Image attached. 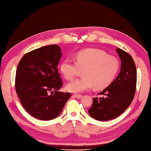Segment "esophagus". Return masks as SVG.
<instances>
[{
	"label": "esophagus",
	"mask_w": 151,
	"mask_h": 151,
	"mask_svg": "<svg viewBox=\"0 0 151 151\" xmlns=\"http://www.w3.org/2000/svg\"><path fill=\"white\" fill-rule=\"evenodd\" d=\"M73 96H74L77 99H81L82 98V95H77V94H74Z\"/></svg>",
	"instance_id": "obj_1"
}]
</instances>
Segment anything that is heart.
<instances>
[{
	"instance_id": "b5f03b06",
	"label": "heart",
	"mask_w": 151,
	"mask_h": 151,
	"mask_svg": "<svg viewBox=\"0 0 151 151\" xmlns=\"http://www.w3.org/2000/svg\"><path fill=\"white\" fill-rule=\"evenodd\" d=\"M119 69V60L115 56L107 55L98 49H86L77 52L76 62L70 58L65 59L60 65V71L67 80H71L83 70V77L76 79L67 85V89L72 93H81L91 89L107 87L116 77Z\"/></svg>"
}]
</instances>
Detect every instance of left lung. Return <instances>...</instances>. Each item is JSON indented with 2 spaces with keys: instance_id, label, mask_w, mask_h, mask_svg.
<instances>
[{
  "instance_id": "1",
  "label": "left lung",
  "mask_w": 151,
  "mask_h": 151,
  "mask_svg": "<svg viewBox=\"0 0 151 151\" xmlns=\"http://www.w3.org/2000/svg\"><path fill=\"white\" fill-rule=\"evenodd\" d=\"M116 52L121 60V70L117 77L104 91L102 96L93 98L89 116L98 121L114 119L124 112L135 96L137 84V68L135 62L128 52L120 48Z\"/></svg>"
}]
</instances>
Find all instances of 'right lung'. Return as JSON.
<instances>
[{
	"instance_id": "right-lung-1",
	"label": "right lung",
	"mask_w": 151,
	"mask_h": 151,
	"mask_svg": "<svg viewBox=\"0 0 151 151\" xmlns=\"http://www.w3.org/2000/svg\"><path fill=\"white\" fill-rule=\"evenodd\" d=\"M62 56L60 47L52 44L28 52L18 63L16 93L23 107L38 119L58 117L70 98V93L58 91L63 86L58 71Z\"/></svg>"
}]
</instances>
